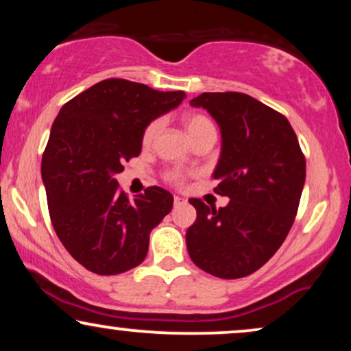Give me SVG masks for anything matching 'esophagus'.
Returning a JSON list of instances; mask_svg holds the SVG:
<instances>
[{
	"label": "esophagus",
	"instance_id": "1",
	"mask_svg": "<svg viewBox=\"0 0 351 351\" xmlns=\"http://www.w3.org/2000/svg\"><path fill=\"white\" fill-rule=\"evenodd\" d=\"M173 203H175V206H183V204H186V199L181 198V196H175V198H173Z\"/></svg>",
	"mask_w": 351,
	"mask_h": 351
}]
</instances>
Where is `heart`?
<instances>
[{
  "instance_id": "obj_1",
  "label": "heart",
  "mask_w": 351,
  "mask_h": 351,
  "mask_svg": "<svg viewBox=\"0 0 351 351\" xmlns=\"http://www.w3.org/2000/svg\"><path fill=\"white\" fill-rule=\"evenodd\" d=\"M181 123H183L184 130H186L188 136L193 140V142H196V140L201 138L203 135L216 134L215 125H213L211 120L203 114H184L181 117ZM160 128H162V122H160L158 119L152 120V122L145 127L143 135H142V143L145 147H148V145L153 143V140H155L156 135H158ZM167 180L171 181L173 184H178V186L180 184H183L184 181L183 175L178 171L167 173Z\"/></svg>"
}]
</instances>
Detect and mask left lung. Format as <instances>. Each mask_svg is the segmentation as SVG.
<instances>
[{
    "label": "left lung",
    "mask_w": 351,
    "mask_h": 351,
    "mask_svg": "<svg viewBox=\"0 0 351 351\" xmlns=\"http://www.w3.org/2000/svg\"><path fill=\"white\" fill-rule=\"evenodd\" d=\"M221 128L223 150L213 176L228 196L216 209L198 198L186 231L191 261L211 276L239 279L276 254L291 231L305 183V156L284 115L241 92H204L191 100Z\"/></svg>",
    "instance_id": "left-lung-1"
}]
</instances>
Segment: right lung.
Segmentation results:
<instances>
[{
  "mask_svg": "<svg viewBox=\"0 0 351 351\" xmlns=\"http://www.w3.org/2000/svg\"><path fill=\"white\" fill-rule=\"evenodd\" d=\"M184 97L106 79L56 117L41 165L47 208L60 243L87 271L115 276L147 257L152 229L173 208L171 193L148 186L130 201L114 176L140 155L145 127Z\"/></svg>",
  "mask_w": 351,
  "mask_h": 351,
  "instance_id": "add662e5",
  "label": "right lung"
}]
</instances>
